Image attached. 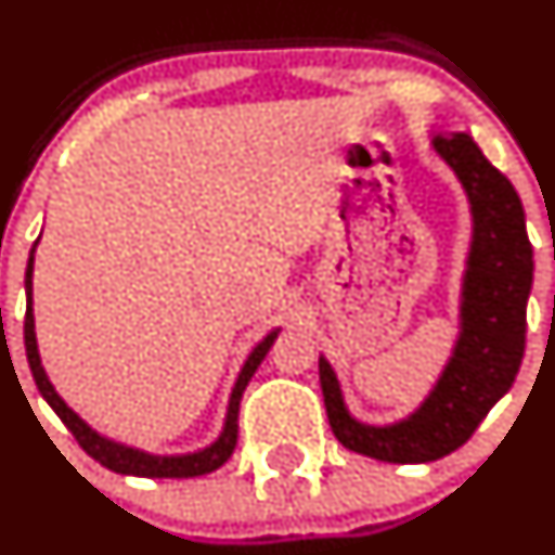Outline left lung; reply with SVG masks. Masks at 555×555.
Instances as JSON below:
<instances>
[{
    "label": "left lung",
    "instance_id": "1",
    "mask_svg": "<svg viewBox=\"0 0 555 555\" xmlns=\"http://www.w3.org/2000/svg\"><path fill=\"white\" fill-rule=\"evenodd\" d=\"M434 147L463 182L474 214L455 354L421 410L395 426H362L351 418L336 375L320 357V386L336 439L384 463H431L466 444L514 386L527 347L534 259L521 198L468 134H437Z\"/></svg>",
    "mask_w": 555,
    "mask_h": 555
}]
</instances>
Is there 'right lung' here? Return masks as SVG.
Masks as SVG:
<instances>
[{
  "instance_id": "right-lung-1",
  "label": "right lung",
  "mask_w": 555,
  "mask_h": 555,
  "mask_svg": "<svg viewBox=\"0 0 555 555\" xmlns=\"http://www.w3.org/2000/svg\"><path fill=\"white\" fill-rule=\"evenodd\" d=\"M37 246V243H34ZM31 272H34V251L28 256V267H26V323H23V338H26V357L28 365H31L34 380H37L41 397L50 402V408L55 410L57 418L65 423L70 434L76 437L81 450L87 452L89 457L100 463V466L116 470V474H127V476H147V479H190V476H204L217 470L219 466L228 463V457L232 455L237 444V410H241V397L246 391L248 380L256 373V367L261 365V360L267 357L272 344H275L278 331H272L264 341L259 344L251 351V357L243 365L241 375H237V384L232 389L230 397V408H228V421H224V431L222 437L217 439L211 447L201 452H190V455H171V457H160V455H147V452L132 450V447H124L111 442V439L100 437L98 431L87 426L68 404L57 397V391L52 389L50 378H47L44 367H41L39 360V349H37V333H34V309H31Z\"/></svg>"
}]
</instances>
